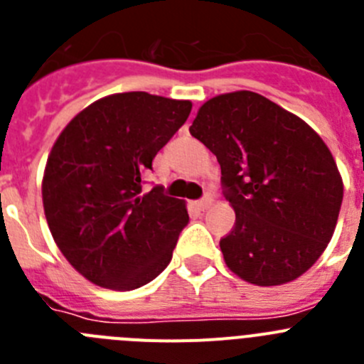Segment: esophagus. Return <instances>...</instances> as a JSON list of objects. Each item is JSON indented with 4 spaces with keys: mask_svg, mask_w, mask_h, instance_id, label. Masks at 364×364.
Here are the masks:
<instances>
[{
    "mask_svg": "<svg viewBox=\"0 0 364 364\" xmlns=\"http://www.w3.org/2000/svg\"><path fill=\"white\" fill-rule=\"evenodd\" d=\"M210 205H211V197H210V195H205L204 198H200V200L197 202V208H198V210H202V211L208 210Z\"/></svg>",
    "mask_w": 364,
    "mask_h": 364,
    "instance_id": "1",
    "label": "esophagus"
}]
</instances>
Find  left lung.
I'll use <instances>...</instances> for the list:
<instances>
[{
  "label": "left lung",
  "mask_w": 364,
  "mask_h": 364,
  "mask_svg": "<svg viewBox=\"0 0 364 364\" xmlns=\"http://www.w3.org/2000/svg\"><path fill=\"white\" fill-rule=\"evenodd\" d=\"M189 133L220 164L235 226L220 239L228 268L257 286L310 269L326 250L343 202L332 153L306 122L252 91L208 100Z\"/></svg>",
  "instance_id": "8db88e82"
}]
</instances>
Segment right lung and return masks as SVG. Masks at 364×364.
<instances>
[{
  "instance_id": "1",
  "label": "right lung",
  "mask_w": 364,
  "mask_h": 364,
  "mask_svg": "<svg viewBox=\"0 0 364 364\" xmlns=\"http://www.w3.org/2000/svg\"><path fill=\"white\" fill-rule=\"evenodd\" d=\"M191 102L147 92L102 98L69 122L47 160L43 210L60 252L109 290L153 281L189 222L162 186L144 195V173L184 125Z\"/></svg>"
}]
</instances>
